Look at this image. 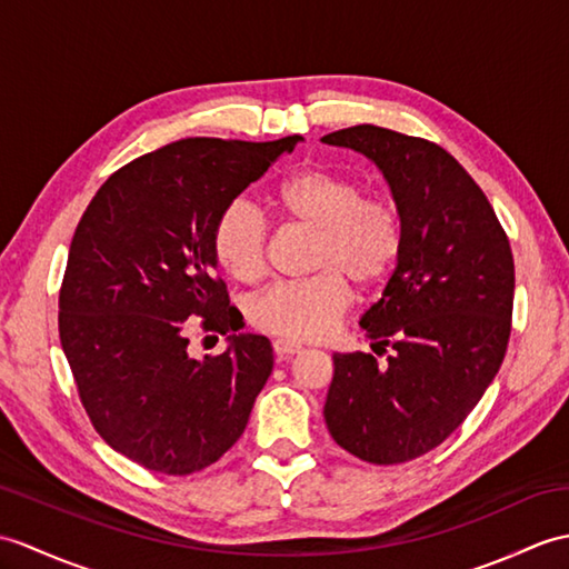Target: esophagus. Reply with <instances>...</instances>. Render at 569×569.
I'll use <instances>...</instances> for the list:
<instances>
[{
	"label": "esophagus",
	"mask_w": 569,
	"mask_h": 569,
	"mask_svg": "<svg viewBox=\"0 0 569 569\" xmlns=\"http://www.w3.org/2000/svg\"><path fill=\"white\" fill-rule=\"evenodd\" d=\"M273 351H276V356H279V359H288V356L300 353L302 347L296 345V341H290V339H276L273 341Z\"/></svg>",
	"instance_id": "34e87169"
}]
</instances>
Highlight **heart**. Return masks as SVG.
<instances>
[{"label": "heart", "mask_w": 569, "mask_h": 569, "mask_svg": "<svg viewBox=\"0 0 569 569\" xmlns=\"http://www.w3.org/2000/svg\"><path fill=\"white\" fill-rule=\"evenodd\" d=\"M269 203L290 228L312 230L308 279L283 281L249 302V322L259 332L290 341L329 337L351 306V288H376L398 267L405 249V220L386 196L363 193L349 174L310 167L276 183ZM269 222L237 196L210 228V252L218 267L240 283H257L269 263Z\"/></svg>", "instance_id": "1"}]
</instances>
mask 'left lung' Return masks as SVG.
<instances>
[{"instance_id":"left-lung-1","label":"left lung","mask_w":569,"mask_h":569,"mask_svg":"<svg viewBox=\"0 0 569 569\" xmlns=\"http://www.w3.org/2000/svg\"><path fill=\"white\" fill-rule=\"evenodd\" d=\"M382 169L405 220L386 293L361 317L376 353H335L325 402L332 439L373 466L443 443L505 361L513 310L509 237L468 171L439 144L378 126L322 138Z\"/></svg>"}]
</instances>
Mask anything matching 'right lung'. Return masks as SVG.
<instances>
[{
	"label": "right lung",
	"mask_w": 569,
	"mask_h": 569,
	"mask_svg": "<svg viewBox=\"0 0 569 569\" xmlns=\"http://www.w3.org/2000/svg\"><path fill=\"white\" fill-rule=\"evenodd\" d=\"M298 140L169 142L113 171L77 224L58 298L60 345L91 427L142 468L213 466L271 376L267 337L232 335L230 349L198 361L189 335L242 327L216 273L210 228Z\"/></svg>",
	"instance_id": "add662e5"
}]
</instances>
